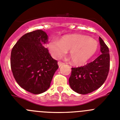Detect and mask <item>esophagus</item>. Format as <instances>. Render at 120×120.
Returning <instances> with one entry per match:
<instances>
[{"instance_id": "esophagus-1", "label": "esophagus", "mask_w": 120, "mask_h": 120, "mask_svg": "<svg viewBox=\"0 0 120 120\" xmlns=\"http://www.w3.org/2000/svg\"><path fill=\"white\" fill-rule=\"evenodd\" d=\"M64 63L63 62H62V61H59V62H58V65H59V68H60V67H61V66L62 65H63V64H64Z\"/></svg>"}]
</instances>
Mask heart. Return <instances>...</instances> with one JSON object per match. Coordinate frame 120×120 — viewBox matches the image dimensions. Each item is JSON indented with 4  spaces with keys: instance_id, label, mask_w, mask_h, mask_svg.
Returning <instances> with one entry per match:
<instances>
[{
    "instance_id": "1",
    "label": "heart",
    "mask_w": 120,
    "mask_h": 120,
    "mask_svg": "<svg viewBox=\"0 0 120 120\" xmlns=\"http://www.w3.org/2000/svg\"><path fill=\"white\" fill-rule=\"evenodd\" d=\"M48 48L51 56L56 59H60L70 49L71 61L75 64H82L96 52L98 44L96 40L88 36L72 34L63 36L60 41H51Z\"/></svg>"
}]
</instances>
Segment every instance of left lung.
<instances>
[{
	"label": "left lung",
	"instance_id": "obj_1",
	"mask_svg": "<svg viewBox=\"0 0 120 120\" xmlns=\"http://www.w3.org/2000/svg\"><path fill=\"white\" fill-rule=\"evenodd\" d=\"M102 54L86 65L72 68L69 82L73 91L81 94L90 93L103 85L107 78L110 67L109 51L99 37Z\"/></svg>",
	"mask_w": 120,
	"mask_h": 120
}]
</instances>
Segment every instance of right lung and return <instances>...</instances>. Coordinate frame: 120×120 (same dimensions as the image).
Here are the masks:
<instances>
[{"label": "right lung", "instance_id": "right-lung-1", "mask_svg": "<svg viewBox=\"0 0 120 120\" xmlns=\"http://www.w3.org/2000/svg\"><path fill=\"white\" fill-rule=\"evenodd\" d=\"M48 40L44 31H33L20 38L11 51L13 76L20 87L34 94L47 91L59 68L46 48Z\"/></svg>", "mask_w": 120, "mask_h": 120}]
</instances>
